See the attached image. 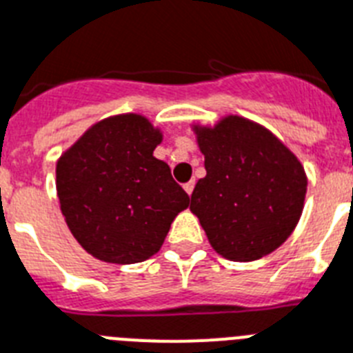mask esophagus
Here are the masks:
<instances>
[{
    "label": "esophagus",
    "mask_w": 353,
    "mask_h": 353,
    "mask_svg": "<svg viewBox=\"0 0 353 353\" xmlns=\"http://www.w3.org/2000/svg\"><path fill=\"white\" fill-rule=\"evenodd\" d=\"M194 186H195V183H194V181H190V183H186V185L183 186V188H185L186 194L192 195V192H194Z\"/></svg>",
    "instance_id": "34e87169"
}]
</instances>
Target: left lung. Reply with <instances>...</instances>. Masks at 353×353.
<instances>
[{
    "label": "left lung",
    "mask_w": 353,
    "mask_h": 353,
    "mask_svg": "<svg viewBox=\"0 0 353 353\" xmlns=\"http://www.w3.org/2000/svg\"><path fill=\"white\" fill-rule=\"evenodd\" d=\"M206 176L192 192L210 244L233 262H253L278 250L303 212V165L263 125L228 114L215 125L192 127Z\"/></svg>",
    "instance_id": "left-lung-1"
}]
</instances>
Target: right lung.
Returning a JSON list of instances; mask_svg holds the SVG:
<instances>
[{
    "label": "right lung",
    "mask_w": 353,
    "mask_h": 353,
    "mask_svg": "<svg viewBox=\"0 0 353 353\" xmlns=\"http://www.w3.org/2000/svg\"><path fill=\"white\" fill-rule=\"evenodd\" d=\"M163 132L125 112L91 125L57 161L61 212L77 242L108 263H138L165 242L190 197L154 158Z\"/></svg>",
    "instance_id": "obj_1"
}]
</instances>
